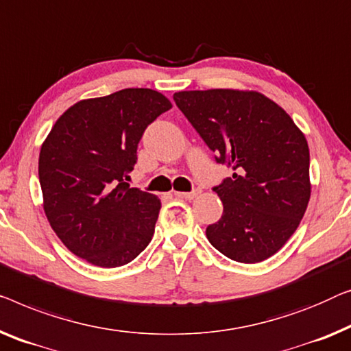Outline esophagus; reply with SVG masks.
I'll return each mask as SVG.
<instances>
[{"label": "esophagus", "mask_w": 351, "mask_h": 351, "mask_svg": "<svg viewBox=\"0 0 351 351\" xmlns=\"http://www.w3.org/2000/svg\"><path fill=\"white\" fill-rule=\"evenodd\" d=\"M176 195L179 196V197H184V199L191 201V199H195V197H196L197 195H199V191H197V190H195V191H190V193H180V191H177Z\"/></svg>", "instance_id": "obj_1"}]
</instances>
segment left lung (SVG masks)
Wrapping results in <instances>:
<instances>
[{
  "mask_svg": "<svg viewBox=\"0 0 351 351\" xmlns=\"http://www.w3.org/2000/svg\"><path fill=\"white\" fill-rule=\"evenodd\" d=\"M174 101L217 163L234 174L213 188L223 215L209 242L239 263H260L293 236L311 199L308 145L291 117L253 90L177 91Z\"/></svg>",
  "mask_w": 351,
  "mask_h": 351,
  "instance_id": "8db88e82",
  "label": "left lung"
}]
</instances>
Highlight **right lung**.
<instances>
[{"mask_svg":"<svg viewBox=\"0 0 351 351\" xmlns=\"http://www.w3.org/2000/svg\"><path fill=\"white\" fill-rule=\"evenodd\" d=\"M171 108L160 91L125 88L79 101L55 121L40 147L39 184L45 217L75 256L119 267L149 245L161 201L126 180L145 128Z\"/></svg>","mask_w":351,"mask_h":351,"instance_id":"right-lung-1","label":"right lung"}]
</instances>
